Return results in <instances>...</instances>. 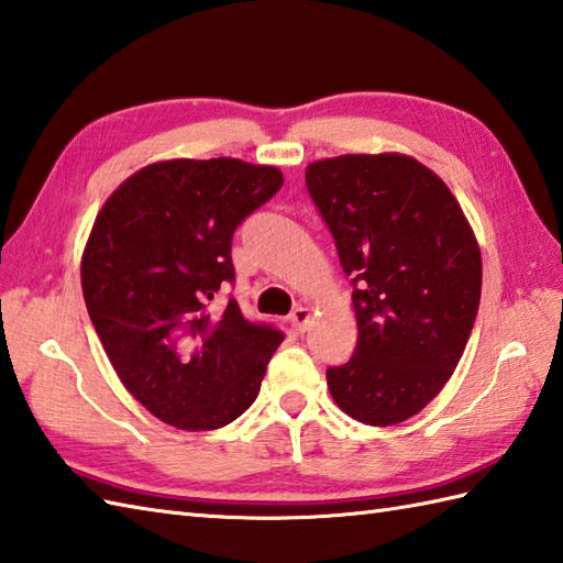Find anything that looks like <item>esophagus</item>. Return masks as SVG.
Returning a JSON list of instances; mask_svg holds the SVG:
<instances>
[{
  "label": "esophagus",
  "mask_w": 563,
  "mask_h": 563,
  "mask_svg": "<svg viewBox=\"0 0 563 563\" xmlns=\"http://www.w3.org/2000/svg\"><path fill=\"white\" fill-rule=\"evenodd\" d=\"M310 318H313V313H310V308H306V306H298L294 313H291V324L294 328L298 330V332H306V328H308V322H310Z\"/></svg>",
  "instance_id": "1"
}]
</instances>
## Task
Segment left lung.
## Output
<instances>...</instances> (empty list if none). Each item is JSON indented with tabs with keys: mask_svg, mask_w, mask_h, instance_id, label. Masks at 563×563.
<instances>
[{
	"mask_svg": "<svg viewBox=\"0 0 563 563\" xmlns=\"http://www.w3.org/2000/svg\"><path fill=\"white\" fill-rule=\"evenodd\" d=\"M306 185L356 286V349L328 368L330 395L368 427L407 421L465 352L482 296L479 243L451 187L407 154L313 161Z\"/></svg>",
	"mask_w": 563,
	"mask_h": 563,
	"instance_id": "obj_1",
	"label": "left lung"
}]
</instances>
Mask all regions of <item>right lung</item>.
<instances>
[{
	"mask_svg": "<svg viewBox=\"0 0 563 563\" xmlns=\"http://www.w3.org/2000/svg\"><path fill=\"white\" fill-rule=\"evenodd\" d=\"M277 166L170 158L124 180L98 211L81 255V291L130 395L183 431H211L255 402L284 334L247 322L235 298L231 239L279 192Z\"/></svg>",
	"mask_w": 563,
	"mask_h": 563,
	"instance_id": "right-lung-1",
	"label": "right lung"
}]
</instances>
